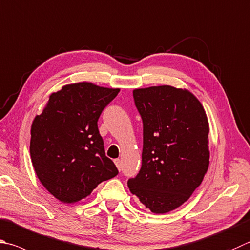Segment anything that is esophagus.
I'll list each match as a JSON object with an SVG mask.
<instances>
[{
    "mask_svg": "<svg viewBox=\"0 0 250 250\" xmlns=\"http://www.w3.org/2000/svg\"><path fill=\"white\" fill-rule=\"evenodd\" d=\"M115 164L118 167V169L121 170V160L120 158H117V160H115Z\"/></svg>",
    "mask_w": 250,
    "mask_h": 250,
    "instance_id": "34e87169",
    "label": "esophagus"
}]
</instances>
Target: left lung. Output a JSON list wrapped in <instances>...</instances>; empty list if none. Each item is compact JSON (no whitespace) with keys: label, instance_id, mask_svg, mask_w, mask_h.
Instances as JSON below:
<instances>
[{"label":"left lung","instance_id":"1","mask_svg":"<svg viewBox=\"0 0 250 250\" xmlns=\"http://www.w3.org/2000/svg\"><path fill=\"white\" fill-rule=\"evenodd\" d=\"M143 121L142 166L130 191L153 213L188 200L208 168V121L202 104L186 88L162 85L133 90Z\"/></svg>","mask_w":250,"mask_h":250}]
</instances>
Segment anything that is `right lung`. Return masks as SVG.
<instances>
[{"label":"right lung","mask_w":250,"mask_h":250,"mask_svg":"<svg viewBox=\"0 0 250 250\" xmlns=\"http://www.w3.org/2000/svg\"><path fill=\"white\" fill-rule=\"evenodd\" d=\"M119 88L89 82L67 84L49 96L31 125L30 157L38 179L63 203L86 198L118 175L105 154L97 121Z\"/></svg>","instance_id":"right-lung-1"}]
</instances>
